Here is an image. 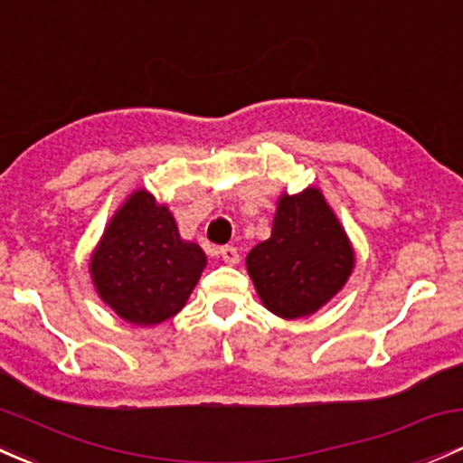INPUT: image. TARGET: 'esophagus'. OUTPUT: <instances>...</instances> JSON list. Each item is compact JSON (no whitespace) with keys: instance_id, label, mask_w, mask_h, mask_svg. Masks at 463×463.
<instances>
[{"instance_id":"1","label":"esophagus","mask_w":463,"mask_h":463,"mask_svg":"<svg viewBox=\"0 0 463 463\" xmlns=\"http://www.w3.org/2000/svg\"><path fill=\"white\" fill-rule=\"evenodd\" d=\"M219 255H222V260L231 266H235L237 261H240V252H237L235 246H223L222 250H219Z\"/></svg>"}]
</instances>
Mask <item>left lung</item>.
Masks as SVG:
<instances>
[{
    "mask_svg": "<svg viewBox=\"0 0 463 463\" xmlns=\"http://www.w3.org/2000/svg\"><path fill=\"white\" fill-rule=\"evenodd\" d=\"M353 269L348 232L315 186L281 193L270 237L246 255L261 304L281 319L317 313L346 286Z\"/></svg>",
    "mask_w": 463,
    "mask_h": 463,
    "instance_id": "left-lung-1",
    "label": "left lung"
}]
</instances>
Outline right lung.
Instances as JSON below:
<instances>
[{
	"instance_id": "add662e5",
	"label": "right lung",
	"mask_w": 463,
	"mask_h": 463,
	"mask_svg": "<svg viewBox=\"0 0 463 463\" xmlns=\"http://www.w3.org/2000/svg\"><path fill=\"white\" fill-rule=\"evenodd\" d=\"M203 269L206 252L182 240L166 203L144 188L117 208L89 260L99 299L135 326H157L175 317Z\"/></svg>"
}]
</instances>
